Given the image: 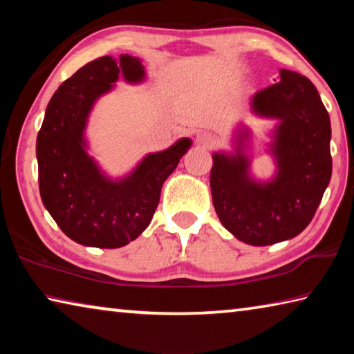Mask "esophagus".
Here are the masks:
<instances>
[{
	"instance_id": "34e87169",
	"label": "esophagus",
	"mask_w": 354,
	"mask_h": 354,
	"mask_svg": "<svg viewBox=\"0 0 354 354\" xmlns=\"http://www.w3.org/2000/svg\"><path fill=\"white\" fill-rule=\"evenodd\" d=\"M195 139L198 145L205 147V148H211L215 143V137L211 133H207V131H200V133L196 134Z\"/></svg>"
}]
</instances>
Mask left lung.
<instances>
[{
	"label": "left lung",
	"instance_id": "obj_1",
	"mask_svg": "<svg viewBox=\"0 0 354 354\" xmlns=\"http://www.w3.org/2000/svg\"><path fill=\"white\" fill-rule=\"evenodd\" d=\"M250 109L277 122L267 145L273 175H253V133L239 123L231 151L212 154L211 192L221 225L241 242L266 247L298 236L313 220L331 179V122L314 84L284 68L279 82L251 98Z\"/></svg>",
	"mask_w": 354,
	"mask_h": 354
}]
</instances>
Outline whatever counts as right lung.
I'll use <instances>...</instances> for the list:
<instances>
[{
  "label": "right lung",
  "instance_id": "obj_1",
  "mask_svg": "<svg viewBox=\"0 0 354 354\" xmlns=\"http://www.w3.org/2000/svg\"><path fill=\"white\" fill-rule=\"evenodd\" d=\"M120 76L133 86L145 82L142 59H95L62 82L46 106L35 145L41 203L64 234L84 247L120 248L136 241L153 218L165 179L192 147L183 137L148 153L127 175H107L88 153L87 124L95 103L113 91Z\"/></svg>",
  "mask_w": 354,
  "mask_h": 354
}]
</instances>
